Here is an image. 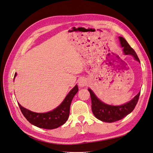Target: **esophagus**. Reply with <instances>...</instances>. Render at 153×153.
<instances>
[{
	"mask_svg": "<svg viewBox=\"0 0 153 153\" xmlns=\"http://www.w3.org/2000/svg\"><path fill=\"white\" fill-rule=\"evenodd\" d=\"M78 84H79V85L80 88H82V87L85 86V85H86L87 80H85V79H84V78H81V79H80L79 80V82H78Z\"/></svg>",
	"mask_w": 153,
	"mask_h": 153,
	"instance_id": "1",
	"label": "esophagus"
}]
</instances>
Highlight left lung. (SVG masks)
<instances>
[{
    "label": "left lung",
    "instance_id": "obj_1",
    "mask_svg": "<svg viewBox=\"0 0 153 153\" xmlns=\"http://www.w3.org/2000/svg\"><path fill=\"white\" fill-rule=\"evenodd\" d=\"M121 47L123 48V53L125 55H131L134 59L140 63L134 50L129 45L128 42L123 37H119ZM88 91L91 95V110L93 114L98 120L106 122L113 123L120 121L125 116L130 114L134 109L136 104L138 101L140 92L130 101L123 104L121 105H110L101 101L95 95L94 92L91 89L88 88Z\"/></svg>",
    "mask_w": 153,
    "mask_h": 153
}]
</instances>
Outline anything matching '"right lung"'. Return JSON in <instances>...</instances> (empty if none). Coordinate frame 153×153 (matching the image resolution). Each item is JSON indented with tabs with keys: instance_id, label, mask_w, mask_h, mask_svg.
<instances>
[{
	"instance_id": "right-lung-1",
	"label": "right lung",
	"mask_w": 153,
	"mask_h": 153,
	"mask_svg": "<svg viewBox=\"0 0 153 153\" xmlns=\"http://www.w3.org/2000/svg\"><path fill=\"white\" fill-rule=\"evenodd\" d=\"M16 76L17 73L15 74L14 79ZM78 91L79 88L76 84L75 86L66 95L60 105L54 110L47 112H34L25 108L19 103H18V105L22 114L32 125L45 129H54L64 125L66 121H68L70 112L71 104L74 96L76 94Z\"/></svg>"
}]
</instances>
